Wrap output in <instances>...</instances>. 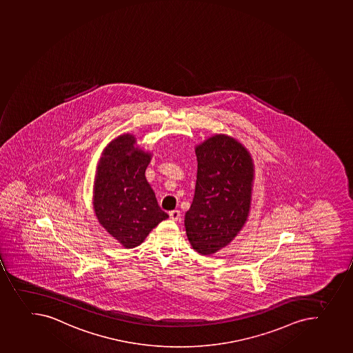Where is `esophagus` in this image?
<instances>
[{
  "label": "esophagus",
  "instance_id": "esophagus-1",
  "mask_svg": "<svg viewBox=\"0 0 353 353\" xmlns=\"http://www.w3.org/2000/svg\"><path fill=\"white\" fill-rule=\"evenodd\" d=\"M169 216H170V219H172V221H178L179 219V217H181V212L179 210H172V212H169Z\"/></svg>",
  "mask_w": 353,
  "mask_h": 353
}]
</instances>
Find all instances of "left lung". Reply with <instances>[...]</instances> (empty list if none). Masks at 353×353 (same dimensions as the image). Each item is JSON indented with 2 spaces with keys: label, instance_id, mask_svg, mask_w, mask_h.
<instances>
[{
  "label": "left lung",
  "instance_id": "8db88e82",
  "mask_svg": "<svg viewBox=\"0 0 353 353\" xmlns=\"http://www.w3.org/2000/svg\"><path fill=\"white\" fill-rule=\"evenodd\" d=\"M198 175L185 230L192 248L212 255L225 248L248 221L255 165L236 138L215 134L195 145Z\"/></svg>",
  "mask_w": 353,
  "mask_h": 353
}]
</instances>
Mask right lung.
I'll return each instance as SVG.
<instances>
[{
  "label": "right lung",
  "instance_id": "1",
  "mask_svg": "<svg viewBox=\"0 0 353 353\" xmlns=\"http://www.w3.org/2000/svg\"><path fill=\"white\" fill-rule=\"evenodd\" d=\"M153 153L134 134L112 139L97 162L92 209L101 228L125 249L141 245L159 223L168 219L145 177Z\"/></svg>",
  "mask_w": 353,
  "mask_h": 353
}]
</instances>
